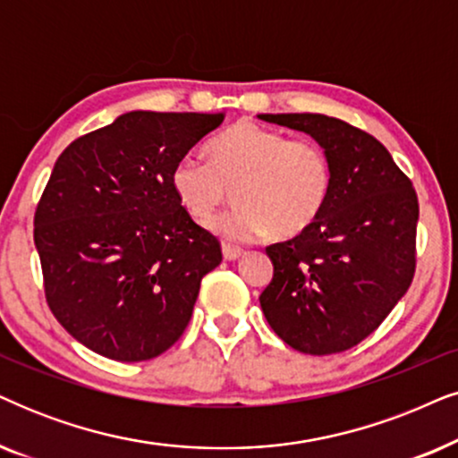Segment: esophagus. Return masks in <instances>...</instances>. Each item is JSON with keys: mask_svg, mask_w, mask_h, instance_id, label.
Here are the masks:
<instances>
[{"mask_svg": "<svg viewBox=\"0 0 458 458\" xmlns=\"http://www.w3.org/2000/svg\"><path fill=\"white\" fill-rule=\"evenodd\" d=\"M243 254L240 246H233V243H223V257L227 260H237Z\"/></svg>", "mask_w": 458, "mask_h": 458, "instance_id": "34e87169", "label": "esophagus"}]
</instances>
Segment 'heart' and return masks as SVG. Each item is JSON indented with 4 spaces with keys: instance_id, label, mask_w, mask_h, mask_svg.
I'll list each match as a JSON object with an SVG mask.
<instances>
[{
    "instance_id": "1",
    "label": "heart",
    "mask_w": 458,
    "mask_h": 458,
    "mask_svg": "<svg viewBox=\"0 0 458 458\" xmlns=\"http://www.w3.org/2000/svg\"><path fill=\"white\" fill-rule=\"evenodd\" d=\"M210 162L193 153L176 159L170 182L193 218H208L235 187L237 204L206 223L231 242L267 233L294 237L322 215L332 191L328 151L313 139H290L280 130L240 122L208 145Z\"/></svg>"
}]
</instances>
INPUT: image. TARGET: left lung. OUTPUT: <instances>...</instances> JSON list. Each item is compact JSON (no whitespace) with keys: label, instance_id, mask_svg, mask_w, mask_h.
I'll return each mask as SVG.
<instances>
[{"label":"left lung","instance_id":"left-lung-1","mask_svg":"<svg viewBox=\"0 0 458 458\" xmlns=\"http://www.w3.org/2000/svg\"><path fill=\"white\" fill-rule=\"evenodd\" d=\"M259 117L311 134L332 162V191L318 221L293 240L267 246L273 280L259 296L260 309L296 352H347L411 288L417 191L381 142L352 123L322 113Z\"/></svg>","mask_w":458,"mask_h":458}]
</instances>
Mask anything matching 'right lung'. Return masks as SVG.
I'll return each mask as SVG.
<instances>
[{"instance_id": "obj_1", "label": "right lung", "mask_w": 458, "mask_h": 458, "mask_svg": "<svg viewBox=\"0 0 458 458\" xmlns=\"http://www.w3.org/2000/svg\"><path fill=\"white\" fill-rule=\"evenodd\" d=\"M225 113L130 111L56 159L33 218L50 311L117 361L157 358L185 332L221 243L178 201L176 159Z\"/></svg>"}]
</instances>
